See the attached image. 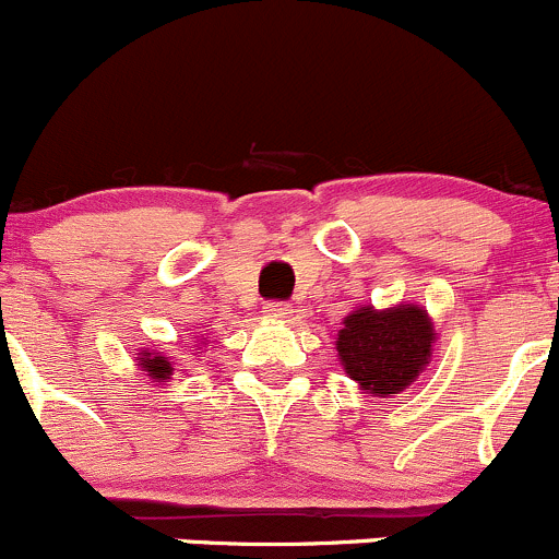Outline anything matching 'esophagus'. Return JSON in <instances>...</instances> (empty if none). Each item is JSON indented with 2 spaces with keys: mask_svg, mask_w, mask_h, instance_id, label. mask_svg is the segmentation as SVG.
Listing matches in <instances>:
<instances>
[{
  "mask_svg": "<svg viewBox=\"0 0 559 559\" xmlns=\"http://www.w3.org/2000/svg\"><path fill=\"white\" fill-rule=\"evenodd\" d=\"M263 312H266V318L285 322V320H290L293 307H290V304H282V301H269L266 307H263Z\"/></svg>",
  "mask_w": 559,
  "mask_h": 559,
  "instance_id": "esophagus-1",
  "label": "esophagus"
}]
</instances>
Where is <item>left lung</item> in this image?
I'll return each mask as SVG.
<instances>
[{
    "label": "left lung",
    "instance_id": "1",
    "mask_svg": "<svg viewBox=\"0 0 559 559\" xmlns=\"http://www.w3.org/2000/svg\"><path fill=\"white\" fill-rule=\"evenodd\" d=\"M342 325L336 353L344 371L360 390L379 399L406 390L433 353V322L419 304H399L382 312L360 307Z\"/></svg>",
    "mask_w": 559,
    "mask_h": 559
}]
</instances>
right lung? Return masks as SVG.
Listing matches in <instances>:
<instances>
[{"instance_id":"obj_1","label":"right lung","mask_w":559,"mask_h":559,"mask_svg":"<svg viewBox=\"0 0 559 559\" xmlns=\"http://www.w3.org/2000/svg\"><path fill=\"white\" fill-rule=\"evenodd\" d=\"M136 360H140V368L147 371L153 382H166V379H171V371H175L169 358H164L160 353H151V349H142Z\"/></svg>"}]
</instances>
